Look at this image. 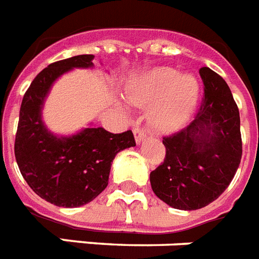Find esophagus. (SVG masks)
<instances>
[{
  "label": "esophagus",
  "mask_w": 259,
  "mask_h": 259,
  "mask_svg": "<svg viewBox=\"0 0 259 259\" xmlns=\"http://www.w3.org/2000/svg\"><path fill=\"white\" fill-rule=\"evenodd\" d=\"M133 132H134V138H136L137 143H141L145 138H146V130L141 129L140 126H136Z\"/></svg>",
  "instance_id": "34e87169"
}]
</instances>
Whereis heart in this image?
<instances>
[{
	"label": "heart",
	"instance_id": "heart-1",
	"mask_svg": "<svg viewBox=\"0 0 259 259\" xmlns=\"http://www.w3.org/2000/svg\"><path fill=\"white\" fill-rule=\"evenodd\" d=\"M199 84L192 75H179L170 67H158L134 77L127 97L137 106H151L149 118L160 132L179 129L192 113Z\"/></svg>",
	"mask_w": 259,
	"mask_h": 259
}]
</instances>
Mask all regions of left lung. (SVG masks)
Segmentation results:
<instances>
[{
  "mask_svg": "<svg viewBox=\"0 0 259 259\" xmlns=\"http://www.w3.org/2000/svg\"><path fill=\"white\" fill-rule=\"evenodd\" d=\"M204 97L190 125L163 138L166 158L150 174L154 193L175 209L195 210L227 190L240 166V112L229 87L208 67Z\"/></svg>",
  "mask_w": 259,
  "mask_h": 259,
  "instance_id": "left-lung-1",
  "label": "left lung"
}]
</instances>
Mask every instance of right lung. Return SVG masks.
<instances>
[{
    "label": "right lung",
    "instance_id": "right-lung-1",
    "mask_svg": "<svg viewBox=\"0 0 259 259\" xmlns=\"http://www.w3.org/2000/svg\"><path fill=\"white\" fill-rule=\"evenodd\" d=\"M93 58L77 55L50 64L32 80L21 104L14 143L19 171L38 196L58 207H81L96 199L108 186L116 154L136 146L132 130L113 134L104 127H85L59 137L42 121L52 84L71 69L93 67Z\"/></svg>",
    "mask_w": 259,
    "mask_h": 259
}]
</instances>
